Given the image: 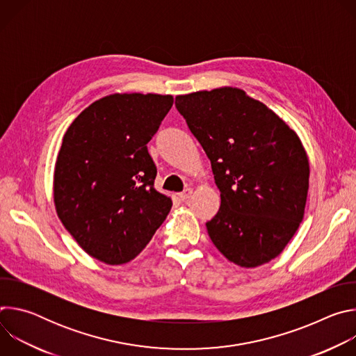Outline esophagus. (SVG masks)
I'll list each match as a JSON object with an SVG mask.
<instances>
[{"label": "esophagus", "instance_id": "obj_1", "mask_svg": "<svg viewBox=\"0 0 356 356\" xmlns=\"http://www.w3.org/2000/svg\"><path fill=\"white\" fill-rule=\"evenodd\" d=\"M191 193H193V190H191V188H186L183 193H179L177 195H179V198H180L181 201H186V200L191 195Z\"/></svg>", "mask_w": 356, "mask_h": 356}]
</instances>
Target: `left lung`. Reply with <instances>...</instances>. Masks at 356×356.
<instances>
[{"instance_id":"8db88e82","label":"left lung","mask_w":356,"mask_h":356,"mask_svg":"<svg viewBox=\"0 0 356 356\" xmlns=\"http://www.w3.org/2000/svg\"><path fill=\"white\" fill-rule=\"evenodd\" d=\"M176 108L211 162L221 206L206 222L222 255L257 268L300 227L309 159L298 136L272 110L232 87L176 97Z\"/></svg>"}]
</instances>
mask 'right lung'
<instances>
[{
    "instance_id": "right-lung-1",
    "label": "right lung",
    "mask_w": 356,
    "mask_h": 356,
    "mask_svg": "<svg viewBox=\"0 0 356 356\" xmlns=\"http://www.w3.org/2000/svg\"><path fill=\"white\" fill-rule=\"evenodd\" d=\"M172 106V95H107L63 136L55 169L58 216L101 262L132 261L172 209V200L155 190L158 169L147 152Z\"/></svg>"
}]
</instances>
